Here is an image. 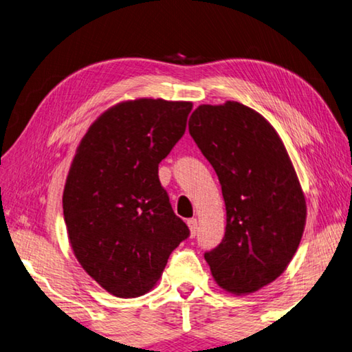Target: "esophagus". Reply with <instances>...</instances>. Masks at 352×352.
I'll return each mask as SVG.
<instances>
[{"label":"esophagus","instance_id":"esophagus-1","mask_svg":"<svg viewBox=\"0 0 352 352\" xmlns=\"http://www.w3.org/2000/svg\"><path fill=\"white\" fill-rule=\"evenodd\" d=\"M188 226H189V231H190V236H195L197 234V230H199V222L197 219H189L188 220Z\"/></svg>","mask_w":352,"mask_h":352}]
</instances>
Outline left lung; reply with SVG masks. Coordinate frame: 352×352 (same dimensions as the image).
I'll return each mask as SVG.
<instances>
[{
    "mask_svg": "<svg viewBox=\"0 0 352 352\" xmlns=\"http://www.w3.org/2000/svg\"><path fill=\"white\" fill-rule=\"evenodd\" d=\"M189 133L222 186L225 236L205 253L214 281L254 294L287 269L305 233L306 199L283 140L267 119L236 100L199 105Z\"/></svg>",
    "mask_w": 352,
    "mask_h": 352,
    "instance_id": "left-lung-1",
    "label": "left lung"
}]
</instances>
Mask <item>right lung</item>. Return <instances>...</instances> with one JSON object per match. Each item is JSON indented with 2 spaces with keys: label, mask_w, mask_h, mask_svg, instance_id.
<instances>
[{
  "label": "right lung",
  "mask_w": 352,
  "mask_h": 352,
  "mask_svg": "<svg viewBox=\"0 0 352 352\" xmlns=\"http://www.w3.org/2000/svg\"><path fill=\"white\" fill-rule=\"evenodd\" d=\"M192 102L124 100L94 121L63 189L68 239L82 269L118 298L151 292L189 236L158 178L186 130Z\"/></svg>",
  "instance_id": "add662e5"
}]
</instances>
